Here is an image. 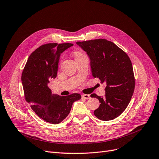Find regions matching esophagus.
Segmentation results:
<instances>
[{"label": "esophagus", "mask_w": 159, "mask_h": 159, "mask_svg": "<svg viewBox=\"0 0 159 159\" xmlns=\"http://www.w3.org/2000/svg\"><path fill=\"white\" fill-rule=\"evenodd\" d=\"M81 97H82V98H84V99H89V98H90V95H89V94H82Z\"/></svg>", "instance_id": "34e87169"}]
</instances>
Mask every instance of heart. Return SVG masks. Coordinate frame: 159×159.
I'll return each mask as SVG.
<instances>
[{"instance_id":"b5f03b06","label":"heart","mask_w":159,"mask_h":159,"mask_svg":"<svg viewBox=\"0 0 159 159\" xmlns=\"http://www.w3.org/2000/svg\"><path fill=\"white\" fill-rule=\"evenodd\" d=\"M80 54H80L79 52H75V56H78V55H80Z\"/></svg>"}]
</instances>
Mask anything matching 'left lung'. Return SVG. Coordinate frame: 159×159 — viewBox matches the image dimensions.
I'll return each mask as SVG.
<instances>
[{
  "label": "left lung",
  "instance_id": "left-lung-1",
  "mask_svg": "<svg viewBox=\"0 0 159 159\" xmlns=\"http://www.w3.org/2000/svg\"><path fill=\"white\" fill-rule=\"evenodd\" d=\"M76 44L86 52L90 59L93 76L106 84L104 97L95 94L90 95L100 103V107L94 111V115L103 121L117 118L127 107L134 89L135 80L129 57L115 43L106 39Z\"/></svg>",
  "mask_w": 159,
  "mask_h": 159
}]
</instances>
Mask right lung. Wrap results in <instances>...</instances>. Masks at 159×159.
Segmentation results:
<instances>
[{"mask_svg":"<svg viewBox=\"0 0 159 159\" xmlns=\"http://www.w3.org/2000/svg\"><path fill=\"white\" fill-rule=\"evenodd\" d=\"M71 43H49L36 49L28 59L21 81L25 99L35 114L46 122L57 124L68 116L80 94L61 96L48 87L50 80L57 76L60 56Z\"/></svg>","mask_w":159,"mask_h":159,"instance_id":"right-lung-1","label":"right lung"}]
</instances>
